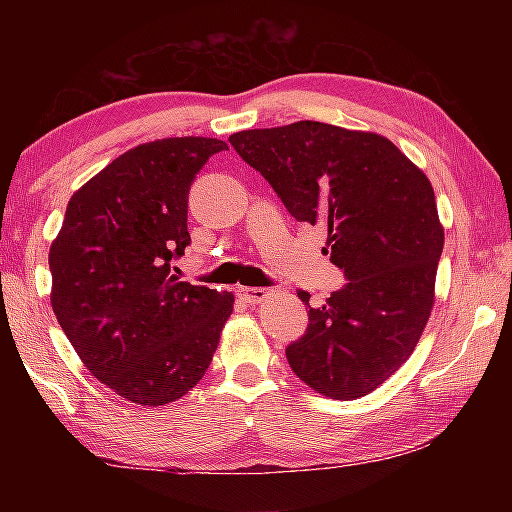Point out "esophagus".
Returning a JSON list of instances; mask_svg holds the SVG:
<instances>
[{"instance_id":"1","label":"esophagus","mask_w":512,"mask_h":512,"mask_svg":"<svg viewBox=\"0 0 512 512\" xmlns=\"http://www.w3.org/2000/svg\"><path fill=\"white\" fill-rule=\"evenodd\" d=\"M237 296L248 302V305H259V302H264L268 296H271V289H257V287H241L237 291Z\"/></svg>"}]
</instances>
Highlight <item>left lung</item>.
<instances>
[{
    "instance_id": "left-lung-1",
    "label": "left lung",
    "mask_w": 512,
    "mask_h": 512,
    "mask_svg": "<svg viewBox=\"0 0 512 512\" xmlns=\"http://www.w3.org/2000/svg\"><path fill=\"white\" fill-rule=\"evenodd\" d=\"M296 221L327 225L329 262L343 289L309 305L291 370L314 391L357 400L411 357L433 307L445 232L429 178L377 133L296 121L230 135Z\"/></svg>"
}]
</instances>
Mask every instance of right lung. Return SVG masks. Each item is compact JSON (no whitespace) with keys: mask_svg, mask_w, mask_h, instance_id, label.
I'll use <instances>...</instances> for the list:
<instances>
[{"mask_svg":"<svg viewBox=\"0 0 512 512\" xmlns=\"http://www.w3.org/2000/svg\"><path fill=\"white\" fill-rule=\"evenodd\" d=\"M228 144L167 137L119 155L69 198L49 250L51 307L101 384L142 406L203 379L232 314L228 291L180 282L196 173Z\"/></svg>","mask_w":512,"mask_h":512,"instance_id":"add662e5","label":"right lung"}]
</instances>
